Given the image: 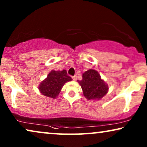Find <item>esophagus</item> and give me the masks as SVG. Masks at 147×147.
I'll return each mask as SVG.
<instances>
[{
  "instance_id": "esophagus-1",
  "label": "esophagus",
  "mask_w": 147,
  "mask_h": 147,
  "mask_svg": "<svg viewBox=\"0 0 147 147\" xmlns=\"http://www.w3.org/2000/svg\"><path fill=\"white\" fill-rule=\"evenodd\" d=\"M72 79H73V80H74V81H76V80H77V76H74L73 77H72Z\"/></svg>"
}]
</instances>
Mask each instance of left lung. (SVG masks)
Masks as SVG:
<instances>
[{"mask_svg": "<svg viewBox=\"0 0 147 147\" xmlns=\"http://www.w3.org/2000/svg\"><path fill=\"white\" fill-rule=\"evenodd\" d=\"M78 82L81 86L84 97L87 100H101L107 94L109 89L108 84L95 69L86 71L82 74V80H78Z\"/></svg>", "mask_w": 147, "mask_h": 147, "instance_id": "obj_1", "label": "left lung"}]
</instances>
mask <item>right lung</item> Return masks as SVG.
Here are the masks:
<instances>
[{"instance_id": "right-lung-1", "label": "right lung", "mask_w": 147, "mask_h": 147, "mask_svg": "<svg viewBox=\"0 0 147 147\" xmlns=\"http://www.w3.org/2000/svg\"><path fill=\"white\" fill-rule=\"evenodd\" d=\"M71 80V78L67 75L66 70H52L48 74L47 77L39 84L38 89L42 95L55 99L64 84Z\"/></svg>"}]
</instances>
